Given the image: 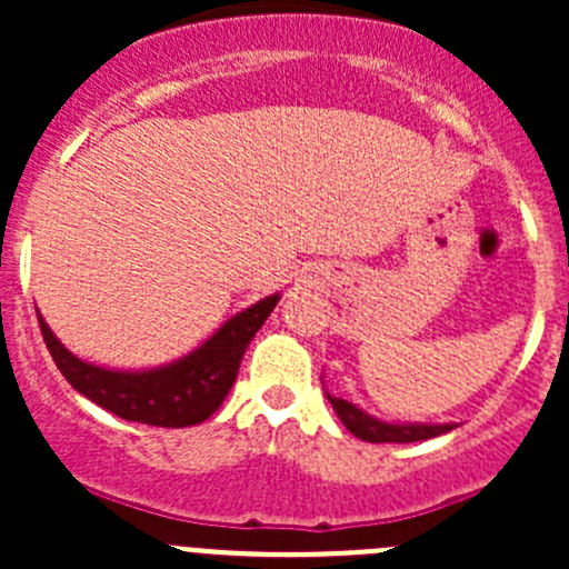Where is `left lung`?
<instances>
[{
    "instance_id": "left-lung-1",
    "label": "left lung",
    "mask_w": 569,
    "mask_h": 569,
    "mask_svg": "<svg viewBox=\"0 0 569 569\" xmlns=\"http://www.w3.org/2000/svg\"><path fill=\"white\" fill-rule=\"evenodd\" d=\"M325 386V382H321ZM327 393V391H325ZM327 401L332 405L336 416L341 418L343 427L355 435V438L366 440V443H416V440L438 438V435L451 432L457 423H401V421H382V418L371 416L363 407L352 405L347 399L327 393Z\"/></svg>"
}]
</instances>
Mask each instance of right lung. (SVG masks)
I'll return each mask as SVG.
<instances>
[{
	"instance_id": "1",
	"label": "right lung",
	"mask_w": 569,
	"mask_h": 569,
	"mask_svg": "<svg viewBox=\"0 0 569 569\" xmlns=\"http://www.w3.org/2000/svg\"><path fill=\"white\" fill-rule=\"evenodd\" d=\"M280 295L252 302L222 321L200 347L153 369H109L77 358L38 313L40 332L57 369L79 393L123 421L148 427H194L220 410L233 388L244 352Z\"/></svg>"
}]
</instances>
